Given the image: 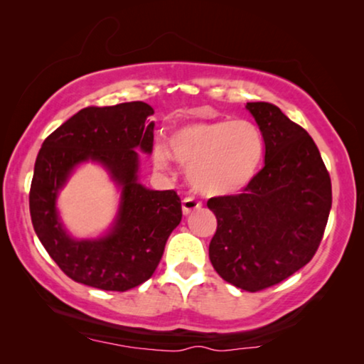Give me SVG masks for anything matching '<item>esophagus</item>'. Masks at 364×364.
<instances>
[{"mask_svg": "<svg viewBox=\"0 0 364 364\" xmlns=\"http://www.w3.org/2000/svg\"><path fill=\"white\" fill-rule=\"evenodd\" d=\"M200 207H202V203L196 200L193 197H186L182 200V213H183V215H188V213L198 210Z\"/></svg>", "mask_w": 364, "mask_h": 364, "instance_id": "1", "label": "esophagus"}]
</instances>
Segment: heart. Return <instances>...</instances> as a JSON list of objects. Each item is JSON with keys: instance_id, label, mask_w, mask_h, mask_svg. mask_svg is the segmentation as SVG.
<instances>
[{"instance_id": "1", "label": "heart", "mask_w": 364, "mask_h": 364, "mask_svg": "<svg viewBox=\"0 0 364 364\" xmlns=\"http://www.w3.org/2000/svg\"><path fill=\"white\" fill-rule=\"evenodd\" d=\"M263 141L248 121L218 119L176 129L164 144L154 146V166L171 168L172 159L188 171L192 187L203 196L222 197L242 191L260 167Z\"/></svg>"}]
</instances>
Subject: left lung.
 <instances>
[{"mask_svg":"<svg viewBox=\"0 0 364 364\" xmlns=\"http://www.w3.org/2000/svg\"><path fill=\"white\" fill-rule=\"evenodd\" d=\"M265 142V166L240 196L207 202L217 217L208 257L245 291L277 285L315 255L331 210V181L305 129L268 102H247Z\"/></svg>","mask_w":364,"mask_h":364,"instance_id":"left-lung-1","label":"left lung"}]
</instances>
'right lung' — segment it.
<instances>
[{
	"instance_id": "obj_1",
	"label": "right lung",
	"mask_w": 364,
	"mask_h": 364,
	"mask_svg": "<svg viewBox=\"0 0 364 364\" xmlns=\"http://www.w3.org/2000/svg\"><path fill=\"white\" fill-rule=\"evenodd\" d=\"M154 109L142 101L86 107L43 142L34 164L29 212L49 257L74 282L107 291H127L156 272L168 235L182 220L173 191L139 182L141 154L152 152ZM101 165L117 186V217L97 237L77 239L67 230L57 198L84 163Z\"/></svg>"
}]
</instances>
